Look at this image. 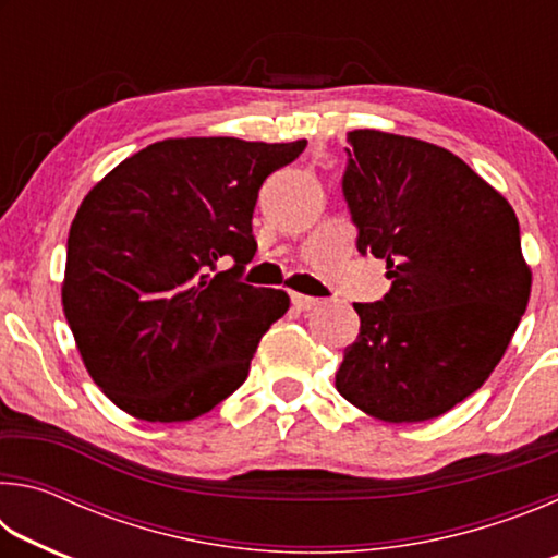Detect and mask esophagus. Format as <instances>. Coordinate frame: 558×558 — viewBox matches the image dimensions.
Returning <instances> with one entry per match:
<instances>
[{"instance_id": "34e87169", "label": "esophagus", "mask_w": 558, "mask_h": 558, "mask_svg": "<svg viewBox=\"0 0 558 558\" xmlns=\"http://www.w3.org/2000/svg\"><path fill=\"white\" fill-rule=\"evenodd\" d=\"M292 305L298 310H313L319 305L317 298H307V295H300V292H292Z\"/></svg>"}]
</instances>
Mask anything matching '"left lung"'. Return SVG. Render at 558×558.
<instances>
[{"label":"left lung","mask_w":558,"mask_h":558,"mask_svg":"<svg viewBox=\"0 0 558 558\" xmlns=\"http://www.w3.org/2000/svg\"><path fill=\"white\" fill-rule=\"evenodd\" d=\"M344 153L356 251L386 260L391 290L354 302L362 325L337 391L389 423L438 418L485 384L524 315L532 272L519 221L442 147L354 130Z\"/></svg>","instance_id":"obj_1"}]
</instances>
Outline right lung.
Wrapping results in <instances>:
<instances>
[{"label": "right lung", "mask_w": 558, "mask_h": 558, "mask_svg": "<svg viewBox=\"0 0 558 558\" xmlns=\"http://www.w3.org/2000/svg\"><path fill=\"white\" fill-rule=\"evenodd\" d=\"M162 140L90 189L65 245L63 313L88 374L149 423L192 421L239 389L286 290L243 282L268 174L305 149ZM221 259H233L219 271Z\"/></svg>", "instance_id": "obj_1"}]
</instances>
